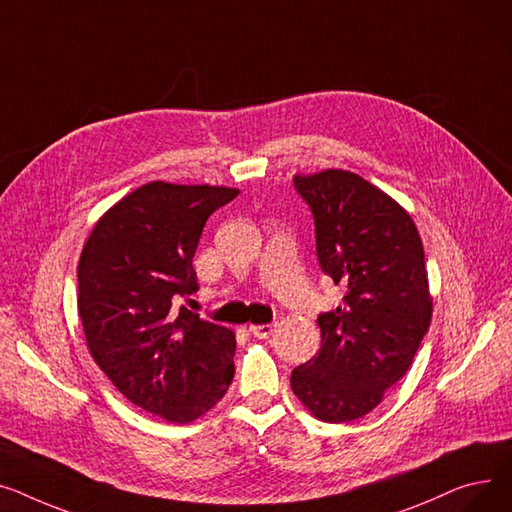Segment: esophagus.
Returning a JSON list of instances; mask_svg holds the SVG:
<instances>
[{"instance_id":"obj_1","label":"esophagus","mask_w":512,"mask_h":512,"mask_svg":"<svg viewBox=\"0 0 512 512\" xmlns=\"http://www.w3.org/2000/svg\"><path fill=\"white\" fill-rule=\"evenodd\" d=\"M277 330V324H254L250 326V333L258 339H268Z\"/></svg>"}]
</instances>
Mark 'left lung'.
Listing matches in <instances>:
<instances>
[{"instance_id": "left-lung-1", "label": "left lung", "mask_w": 512, "mask_h": 512, "mask_svg": "<svg viewBox=\"0 0 512 512\" xmlns=\"http://www.w3.org/2000/svg\"><path fill=\"white\" fill-rule=\"evenodd\" d=\"M312 208L324 273L347 289L318 316L320 351L291 372V388L322 422L370 413L409 370L432 320L422 237L407 210L357 173L295 175Z\"/></svg>"}]
</instances>
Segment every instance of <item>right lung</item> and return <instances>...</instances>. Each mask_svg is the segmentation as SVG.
<instances>
[{
  "mask_svg": "<svg viewBox=\"0 0 512 512\" xmlns=\"http://www.w3.org/2000/svg\"><path fill=\"white\" fill-rule=\"evenodd\" d=\"M239 190L150 182L113 204L78 262L90 355L136 407L169 424L213 409L233 380L235 335L175 299L198 289L192 258L206 219Z\"/></svg>",
  "mask_w": 512,
  "mask_h": 512,
  "instance_id": "1",
  "label": "right lung"
}]
</instances>
